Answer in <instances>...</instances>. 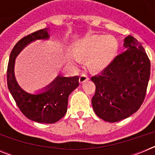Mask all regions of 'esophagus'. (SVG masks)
<instances>
[{
  "instance_id": "1",
  "label": "esophagus",
  "mask_w": 155,
  "mask_h": 155,
  "mask_svg": "<svg viewBox=\"0 0 155 155\" xmlns=\"http://www.w3.org/2000/svg\"><path fill=\"white\" fill-rule=\"evenodd\" d=\"M87 80H88V78H87V75L82 74L81 75L80 78H79V83H80V84H83V83H84V82Z\"/></svg>"
}]
</instances>
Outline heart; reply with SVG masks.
Returning a JSON list of instances; mask_svg holds the SVG:
<instances>
[{
    "label": "heart",
    "mask_w": 155,
    "mask_h": 155,
    "mask_svg": "<svg viewBox=\"0 0 155 155\" xmlns=\"http://www.w3.org/2000/svg\"><path fill=\"white\" fill-rule=\"evenodd\" d=\"M118 51L117 41L112 36L92 35L82 39L75 46L72 61H85L91 71L100 72L109 67Z\"/></svg>",
    "instance_id": "obj_1"
}]
</instances>
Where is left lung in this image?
<instances>
[{
  "instance_id": "8db88e82",
  "label": "left lung",
  "mask_w": 155,
  "mask_h": 155,
  "mask_svg": "<svg viewBox=\"0 0 155 155\" xmlns=\"http://www.w3.org/2000/svg\"><path fill=\"white\" fill-rule=\"evenodd\" d=\"M125 51L101 74L91 78L96 86L91 99L94 113L109 123L136 113L143 103L150 74V63L141 44L131 35L124 39Z\"/></svg>"
}]
</instances>
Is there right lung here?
Listing matches in <instances>:
<instances>
[{"instance_id":"add662e5","label":"right lung","mask_w":155,"mask_h":155,"mask_svg":"<svg viewBox=\"0 0 155 155\" xmlns=\"http://www.w3.org/2000/svg\"><path fill=\"white\" fill-rule=\"evenodd\" d=\"M49 39V28H46L20 39L12 49L7 71L8 90L18 107L27 118L39 124H54L63 118L68 110L70 94L79 86L78 76L61 75L35 94L27 92L19 86L15 75L16 57L31 42Z\"/></svg>"}]
</instances>
